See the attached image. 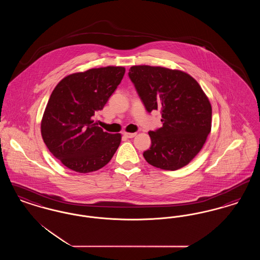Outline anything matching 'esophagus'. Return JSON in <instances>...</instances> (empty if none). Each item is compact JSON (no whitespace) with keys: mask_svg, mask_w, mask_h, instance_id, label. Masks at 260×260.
I'll list each match as a JSON object with an SVG mask.
<instances>
[{"mask_svg":"<svg viewBox=\"0 0 260 260\" xmlns=\"http://www.w3.org/2000/svg\"><path fill=\"white\" fill-rule=\"evenodd\" d=\"M124 136L127 138H133L136 136V133H124Z\"/></svg>","mask_w":260,"mask_h":260,"instance_id":"1","label":"esophagus"}]
</instances>
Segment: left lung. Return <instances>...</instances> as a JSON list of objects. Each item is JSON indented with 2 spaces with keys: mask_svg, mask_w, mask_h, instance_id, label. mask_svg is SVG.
I'll return each mask as SVG.
<instances>
[{
  "mask_svg": "<svg viewBox=\"0 0 260 260\" xmlns=\"http://www.w3.org/2000/svg\"><path fill=\"white\" fill-rule=\"evenodd\" d=\"M128 77L146 110H161L162 126L149 132L151 147L143 153L153 167L176 171L203 148L211 128V105L189 74L159 66L138 65Z\"/></svg>",
  "mask_w": 260,
  "mask_h": 260,
  "instance_id": "8db88e82",
  "label": "left lung"
}]
</instances>
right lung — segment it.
Returning a JSON list of instances; mask_svg holds the SVG:
<instances>
[{
    "mask_svg": "<svg viewBox=\"0 0 260 260\" xmlns=\"http://www.w3.org/2000/svg\"><path fill=\"white\" fill-rule=\"evenodd\" d=\"M124 72V67L107 66L68 75L51 92L41 133L50 153L68 169L98 171L117 151L121 135L104 132L92 117L103 109Z\"/></svg>",
    "mask_w": 260,
    "mask_h": 260,
    "instance_id": "1",
    "label": "right lung"
}]
</instances>
